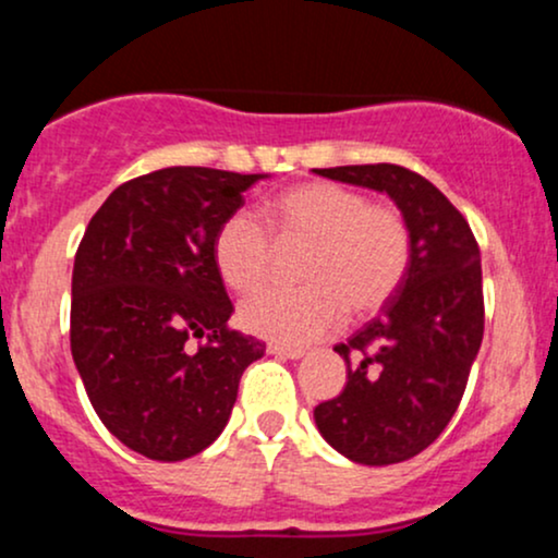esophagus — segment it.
<instances>
[{"instance_id":"esophagus-1","label":"esophagus","mask_w":558,"mask_h":558,"mask_svg":"<svg viewBox=\"0 0 558 558\" xmlns=\"http://www.w3.org/2000/svg\"><path fill=\"white\" fill-rule=\"evenodd\" d=\"M267 354L278 356V360H301V356H304V349H296V345L270 343L267 345Z\"/></svg>"}]
</instances>
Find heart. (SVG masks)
I'll return each instance as SVG.
<instances>
[{"label":"heart","instance_id":"heart-1","mask_svg":"<svg viewBox=\"0 0 558 558\" xmlns=\"http://www.w3.org/2000/svg\"><path fill=\"white\" fill-rule=\"evenodd\" d=\"M278 246H306L301 288H267L241 304V325L267 341L299 345L328 336L343 315L367 317L399 291L412 262V233L390 204L345 185H293L267 204ZM215 267L226 286L248 293L265 283L275 243L252 215H230L215 235Z\"/></svg>","mask_w":558,"mask_h":558}]
</instances>
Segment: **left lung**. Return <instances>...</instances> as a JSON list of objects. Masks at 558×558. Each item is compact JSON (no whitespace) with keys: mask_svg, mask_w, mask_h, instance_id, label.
Returning <instances> with one entry per match:
<instances>
[{"mask_svg":"<svg viewBox=\"0 0 558 558\" xmlns=\"http://www.w3.org/2000/svg\"><path fill=\"white\" fill-rule=\"evenodd\" d=\"M315 172L388 194L412 233L399 291L336 345L349 375L336 399L315 407L317 430L356 464L407 462L451 422L483 343L477 241L462 213L417 172L388 162Z\"/></svg>","mask_w":558,"mask_h":558,"instance_id":"left-lung-1","label":"left lung"}]
</instances>
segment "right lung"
<instances>
[{
    "mask_svg": "<svg viewBox=\"0 0 558 558\" xmlns=\"http://www.w3.org/2000/svg\"><path fill=\"white\" fill-rule=\"evenodd\" d=\"M262 178L155 170L118 185L83 233L70 351L94 412L141 457L181 462L215 444L243 369L265 356V343L228 328L233 304L213 252Z\"/></svg>",
    "mask_w": 558,
    "mask_h": 558,
    "instance_id": "add662e5",
    "label": "right lung"
}]
</instances>
